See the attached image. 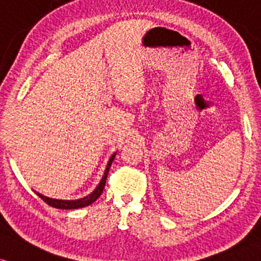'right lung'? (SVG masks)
<instances>
[{"label":"right lung","mask_w":261,"mask_h":261,"mask_svg":"<svg viewBox=\"0 0 261 261\" xmlns=\"http://www.w3.org/2000/svg\"><path fill=\"white\" fill-rule=\"evenodd\" d=\"M115 155H117V153H114V154L111 156V159L108 161V164H107L105 174H103V176H102V178H100L99 184L97 185L95 191H92V192H91L89 196L84 197V198L73 199V200L56 199V198H49V197L43 196V194L36 192V191H35V193L40 197L41 199L43 200V202H46L47 204H48V205H51V206H53V208H57V209H79V208H84V206L90 205V204L96 202L97 198H98L100 194H102L103 190H105L106 180H107V176H108L109 168H111V165H112L113 161H114Z\"/></svg>","instance_id":"obj_1"}]
</instances>
